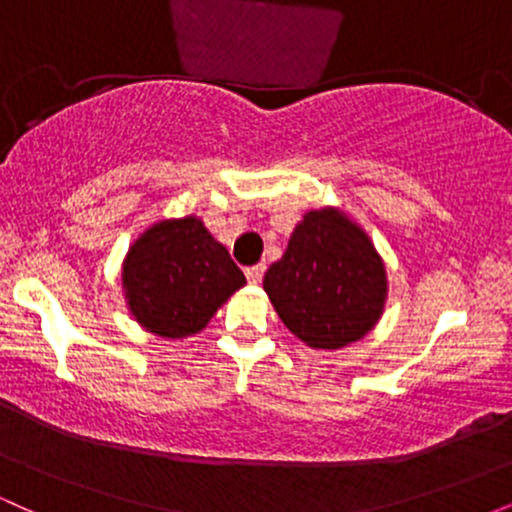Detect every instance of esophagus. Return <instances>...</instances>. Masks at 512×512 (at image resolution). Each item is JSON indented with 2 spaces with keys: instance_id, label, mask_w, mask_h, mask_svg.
<instances>
[{
  "instance_id": "obj_1",
  "label": "esophagus",
  "mask_w": 512,
  "mask_h": 512,
  "mask_svg": "<svg viewBox=\"0 0 512 512\" xmlns=\"http://www.w3.org/2000/svg\"><path fill=\"white\" fill-rule=\"evenodd\" d=\"M245 276H248L250 284H260L264 276V264H255V267L245 269Z\"/></svg>"
}]
</instances>
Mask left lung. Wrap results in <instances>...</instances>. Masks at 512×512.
I'll return each mask as SVG.
<instances>
[{
    "instance_id": "1",
    "label": "left lung",
    "mask_w": 512,
    "mask_h": 512,
    "mask_svg": "<svg viewBox=\"0 0 512 512\" xmlns=\"http://www.w3.org/2000/svg\"><path fill=\"white\" fill-rule=\"evenodd\" d=\"M262 284L281 322L313 349H344L366 337L387 298L383 257L334 207L303 216Z\"/></svg>"
}]
</instances>
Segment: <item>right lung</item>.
<instances>
[{
	"label": "right lung",
	"instance_id": "add662e5",
	"mask_svg": "<svg viewBox=\"0 0 512 512\" xmlns=\"http://www.w3.org/2000/svg\"><path fill=\"white\" fill-rule=\"evenodd\" d=\"M245 276L197 216L158 221L132 243L122 262L129 313L156 337L202 332Z\"/></svg>",
	"mask_w": 512,
	"mask_h": 512
}]
</instances>
